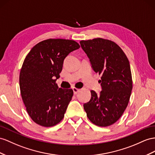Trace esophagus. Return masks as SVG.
<instances>
[{
    "label": "esophagus",
    "mask_w": 155,
    "mask_h": 155,
    "mask_svg": "<svg viewBox=\"0 0 155 155\" xmlns=\"http://www.w3.org/2000/svg\"><path fill=\"white\" fill-rule=\"evenodd\" d=\"M73 92H74V94H77L79 91H80V89H78L77 88H75V87H73Z\"/></svg>",
    "instance_id": "esophagus-1"
}]
</instances>
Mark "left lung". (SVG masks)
I'll return each instance as SVG.
<instances>
[{"mask_svg":"<svg viewBox=\"0 0 155 155\" xmlns=\"http://www.w3.org/2000/svg\"><path fill=\"white\" fill-rule=\"evenodd\" d=\"M92 67L101 75L102 90H91L90 100L84 104L89 120L95 125L106 127L121 117L128 106L132 90L130 62L115 42L96 38L80 42Z\"/></svg>","mask_w":155,"mask_h":155,"instance_id":"obj_1","label":"left lung"}]
</instances>
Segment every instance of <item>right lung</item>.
I'll return each mask as SVG.
<instances>
[{"label": "right lung", "instance_id": "right-lung-1", "mask_svg": "<svg viewBox=\"0 0 155 155\" xmlns=\"http://www.w3.org/2000/svg\"><path fill=\"white\" fill-rule=\"evenodd\" d=\"M79 48L72 40L50 38L37 44L25 57L19 87L27 111L37 124L54 126L64 117L73 91L59 88L55 81L65 58Z\"/></svg>", "mask_w": 155, "mask_h": 155}]
</instances>
